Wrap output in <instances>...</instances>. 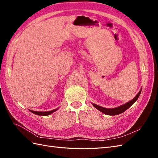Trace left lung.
Wrapping results in <instances>:
<instances>
[{"instance_id": "obj_1", "label": "left lung", "mask_w": 158, "mask_h": 158, "mask_svg": "<svg viewBox=\"0 0 158 158\" xmlns=\"http://www.w3.org/2000/svg\"><path fill=\"white\" fill-rule=\"evenodd\" d=\"M141 91H142V89L140 90V92H138V94L136 95V96L131 100V101H130L129 102H127L125 104L123 105V106H118V107H115V108L108 109V108H105V107H101V106H98V105L94 104V103H92V105H93V106L94 107H95L97 109H98L99 111H100L105 113V114H108V115H117V114H121V113H123L124 111H125L127 109L130 107L132 106V105L136 101V100L138 98V97H139L140 93H141Z\"/></svg>"}]
</instances>
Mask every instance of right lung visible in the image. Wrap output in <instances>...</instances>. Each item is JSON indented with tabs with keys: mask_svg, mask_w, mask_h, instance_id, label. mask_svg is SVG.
<instances>
[{
	"mask_svg": "<svg viewBox=\"0 0 158 158\" xmlns=\"http://www.w3.org/2000/svg\"><path fill=\"white\" fill-rule=\"evenodd\" d=\"M56 110H58V108H56V109H53V110H52V111H43V112H40V111H32V110H30V111L31 112V113H34V114H37V115H49V114H52V113L53 112H55Z\"/></svg>",
	"mask_w": 158,
	"mask_h": 158,
	"instance_id": "add662e5",
	"label": "right lung"
}]
</instances>
